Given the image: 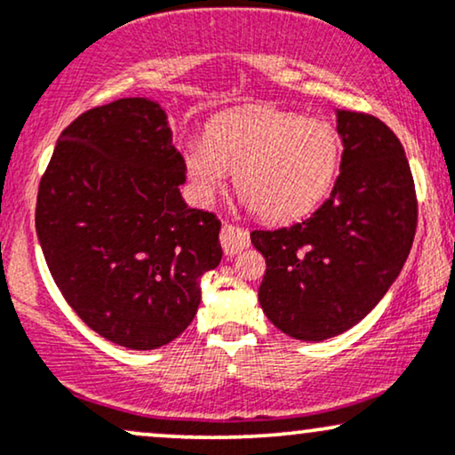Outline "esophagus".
Instances as JSON below:
<instances>
[{
    "label": "esophagus",
    "mask_w": 455,
    "mask_h": 455,
    "mask_svg": "<svg viewBox=\"0 0 455 455\" xmlns=\"http://www.w3.org/2000/svg\"><path fill=\"white\" fill-rule=\"evenodd\" d=\"M220 242L224 254L235 256L245 248H250V233L239 227H233V224H224L220 231Z\"/></svg>",
    "instance_id": "obj_1"
}]
</instances>
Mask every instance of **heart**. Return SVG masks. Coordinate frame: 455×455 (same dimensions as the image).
Instances as JSON below:
<instances>
[{
  "label": "heart",
  "mask_w": 455,
  "mask_h": 455,
  "mask_svg": "<svg viewBox=\"0 0 455 455\" xmlns=\"http://www.w3.org/2000/svg\"><path fill=\"white\" fill-rule=\"evenodd\" d=\"M343 141L326 120L248 109L213 120L184 144L186 173L210 201L235 173L237 193L262 220L292 222L324 204L341 169Z\"/></svg>",
  "instance_id": "heart-1"
}]
</instances>
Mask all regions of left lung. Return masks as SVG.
Wrapping results in <instances>:
<instances>
[{
  "mask_svg": "<svg viewBox=\"0 0 455 455\" xmlns=\"http://www.w3.org/2000/svg\"><path fill=\"white\" fill-rule=\"evenodd\" d=\"M343 141L332 193L307 220L251 231L267 271L259 303L271 324L324 341L358 324L396 282L418 227L413 175L379 118L335 109Z\"/></svg>",
  "mask_w": 455,
  "mask_h": 455,
  "instance_id": "obj_1",
  "label": "left lung"
}]
</instances>
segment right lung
Masks as SVG:
<instances>
[{
    "instance_id": "right-lung-1",
    "label": "right lung",
    "mask_w": 455,
    "mask_h": 455,
    "mask_svg": "<svg viewBox=\"0 0 455 455\" xmlns=\"http://www.w3.org/2000/svg\"><path fill=\"white\" fill-rule=\"evenodd\" d=\"M165 109L127 97L80 114L37 190L36 231L71 309L108 341L156 349L186 331L220 265V220L186 205Z\"/></svg>"
}]
</instances>
